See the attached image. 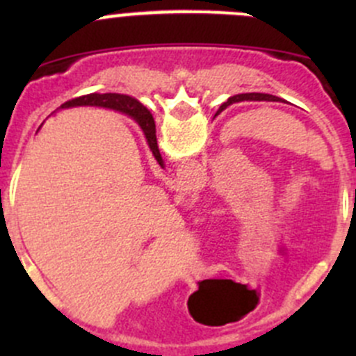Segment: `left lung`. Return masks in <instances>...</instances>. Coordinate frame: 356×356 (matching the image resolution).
Wrapping results in <instances>:
<instances>
[{
    "label": "left lung",
    "mask_w": 356,
    "mask_h": 356,
    "mask_svg": "<svg viewBox=\"0 0 356 356\" xmlns=\"http://www.w3.org/2000/svg\"><path fill=\"white\" fill-rule=\"evenodd\" d=\"M241 99H270V102H277V98L272 95H261V92H250V95H239Z\"/></svg>",
    "instance_id": "1"
}]
</instances>
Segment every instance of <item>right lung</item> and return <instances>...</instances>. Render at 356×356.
Here are the masks:
<instances>
[{
    "mask_svg": "<svg viewBox=\"0 0 356 356\" xmlns=\"http://www.w3.org/2000/svg\"><path fill=\"white\" fill-rule=\"evenodd\" d=\"M81 105L106 106V108L124 111V113H127L129 117L134 118V120L141 125L143 132H145L146 139H148V145H149V148H152L156 161L160 165H163L160 152H158V145H156L155 120H153L152 113H149V111L146 110L141 103L136 102V99H132V98H129V96L115 95V92H106V95L81 96V98H75V99H72V102H67L65 105H62V108H70V106H81Z\"/></svg>",
    "mask_w": 356,
    "mask_h": 356,
    "instance_id": "add662e5",
    "label": "right lung"
}]
</instances>
